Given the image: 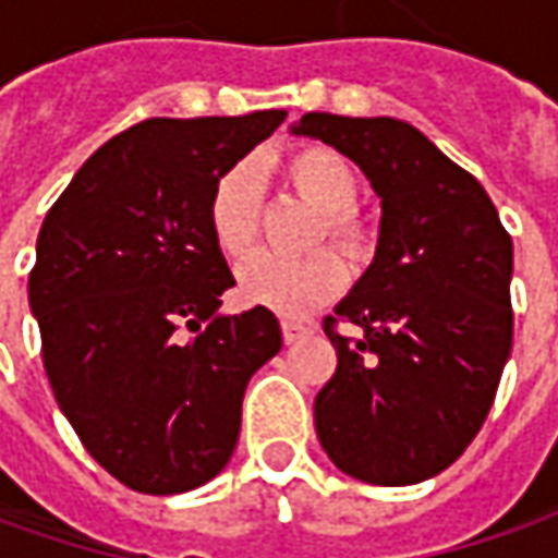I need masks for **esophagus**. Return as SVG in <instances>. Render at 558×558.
<instances>
[{
	"mask_svg": "<svg viewBox=\"0 0 558 558\" xmlns=\"http://www.w3.org/2000/svg\"><path fill=\"white\" fill-rule=\"evenodd\" d=\"M313 332H316V326H313V323H301V319H282V338H286V344L304 341V338Z\"/></svg>",
	"mask_w": 558,
	"mask_h": 558,
	"instance_id": "1",
	"label": "esophagus"
}]
</instances>
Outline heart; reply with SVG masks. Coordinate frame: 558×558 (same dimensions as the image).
<instances>
[{
    "label": "heart",
    "instance_id": "obj_1",
    "mask_svg": "<svg viewBox=\"0 0 558 558\" xmlns=\"http://www.w3.org/2000/svg\"><path fill=\"white\" fill-rule=\"evenodd\" d=\"M282 180L319 210L313 242H332L344 257L360 260L373 247V229L356 210L360 177L354 163L329 145H298L279 161ZM264 210V185L251 163H232L217 177L207 198V226L214 245L229 260H242L257 245ZM344 286V267L332 251H313L307 257L254 254L239 269V298L251 307H267L282 316H298Z\"/></svg>",
    "mask_w": 558,
    "mask_h": 558
}]
</instances>
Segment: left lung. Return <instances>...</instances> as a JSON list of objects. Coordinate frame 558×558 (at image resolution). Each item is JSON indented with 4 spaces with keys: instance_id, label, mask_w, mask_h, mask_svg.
I'll return each mask as SVG.
<instances>
[{
    "instance_id": "left-lung-1",
    "label": "left lung",
    "mask_w": 558,
    "mask_h": 558,
    "mask_svg": "<svg viewBox=\"0 0 558 558\" xmlns=\"http://www.w3.org/2000/svg\"><path fill=\"white\" fill-rule=\"evenodd\" d=\"M294 133L348 155L381 198L373 267L323 323L338 366L313 403L316 435L360 482H425L494 407L512 351V239L482 183L403 120L311 111Z\"/></svg>"
}]
</instances>
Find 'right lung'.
I'll return each instance as SVG.
<instances>
[{
  "label": "right lung",
  "mask_w": 558,
  "mask_h": 558,
  "mask_svg": "<svg viewBox=\"0 0 558 558\" xmlns=\"http://www.w3.org/2000/svg\"><path fill=\"white\" fill-rule=\"evenodd\" d=\"M286 120L151 118L105 142L46 214L31 269L43 366L86 453L140 494L202 487L235 450L247 378L282 348L235 286L207 198Z\"/></svg>",
  "instance_id": "add662e5"
}]
</instances>
